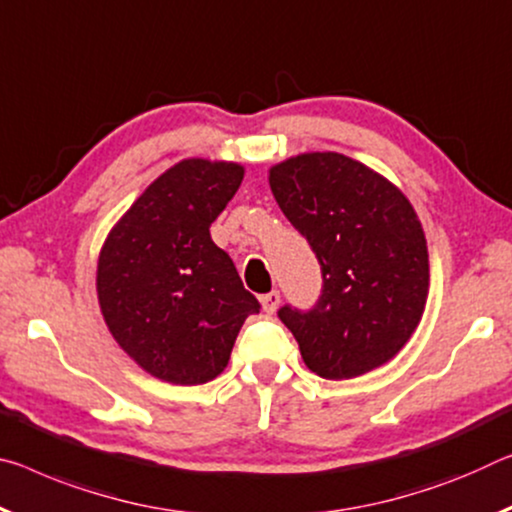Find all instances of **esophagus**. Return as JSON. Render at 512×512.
Wrapping results in <instances>:
<instances>
[{
    "instance_id": "esophagus-1",
    "label": "esophagus",
    "mask_w": 512,
    "mask_h": 512,
    "mask_svg": "<svg viewBox=\"0 0 512 512\" xmlns=\"http://www.w3.org/2000/svg\"><path fill=\"white\" fill-rule=\"evenodd\" d=\"M259 303H262L266 314H273L280 305V291H269V294H264L262 298H259Z\"/></svg>"
}]
</instances>
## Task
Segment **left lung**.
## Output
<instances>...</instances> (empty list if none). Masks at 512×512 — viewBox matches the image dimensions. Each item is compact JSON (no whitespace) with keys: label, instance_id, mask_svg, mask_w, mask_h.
I'll use <instances>...</instances> for the list:
<instances>
[{"label":"left lung","instance_id":"8db88e82","mask_svg":"<svg viewBox=\"0 0 512 512\" xmlns=\"http://www.w3.org/2000/svg\"><path fill=\"white\" fill-rule=\"evenodd\" d=\"M269 184L323 273L310 312L289 305L278 312L307 369L346 380L383 367L417 330L431 282L424 227L410 200L339 152L280 161Z\"/></svg>","mask_w":512,"mask_h":512}]
</instances>
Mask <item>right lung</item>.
Wrapping results in <instances>:
<instances>
[{
	"label": "right lung",
	"mask_w": 512,
	"mask_h": 512,
	"mask_svg": "<svg viewBox=\"0 0 512 512\" xmlns=\"http://www.w3.org/2000/svg\"><path fill=\"white\" fill-rule=\"evenodd\" d=\"M241 180L234 161L182 159L104 239L95 282L104 323L129 358L164 383L214 380L243 321L259 312L209 234Z\"/></svg>",
	"instance_id": "1"
}]
</instances>
